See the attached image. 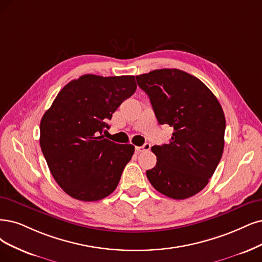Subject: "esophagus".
<instances>
[{
  "mask_svg": "<svg viewBox=\"0 0 262 262\" xmlns=\"http://www.w3.org/2000/svg\"><path fill=\"white\" fill-rule=\"evenodd\" d=\"M151 149V144L150 143H148V142H146L143 144V146H141V147H136V151L137 152H144V151H149Z\"/></svg>",
  "mask_w": 262,
  "mask_h": 262,
  "instance_id": "1",
  "label": "esophagus"
}]
</instances>
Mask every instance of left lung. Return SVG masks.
Here are the masks:
<instances>
[{"label":"left lung","mask_w":262,"mask_h":262,"mask_svg":"<svg viewBox=\"0 0 262 262\" xmlns=\"http://www.w3.org/2000/svg\"><path fill=\"white\" fill-rule=\"evenodd\" d=\"M136 80L159 124L173 128L168 143L151 148L158 161L147 170L149 181L173 200L195 195L206 187L224 152L226 119L218 99L198 77L178 69L153 70Z\"/></svg>","instance_id":"1"}]
</instances>
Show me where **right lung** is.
<instances>
[{
    "label": "right lung",
    "mask_w": 262,
    "mask_h": 262,
    "mask_svg": "<svg viewBox=\"0 0 262 262\" xmlns=\"http://www.w3.org/2000/svg\"><path fill=\"white\" fill-rule=\"evenodd\" d=\"M137 89L134 75L85 74L58 93L40 124V144L52 175L73 199L110 195L135 151L102 136L106 121Z\"/></svg>",
    "instance_id": "obj_1"
}]
</instances>
